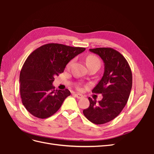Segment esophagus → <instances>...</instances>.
<instances>
[{
  "instance_id": "obj_1",
  "label": "esophagus",
  "mask_w": 154,
  "mask_h": 154,
  "mask_svg": "<svg viewBox=\"0 0 154 154\" xmlns=\"http://www.w3.org/2000/svg\"><path fill=\"white\" fill-rule=\"evenodd\" d=\"M75 96L77 97L78 99H81L83 97V96L80 94H75Z\"/></svg>"
}]
</instances>
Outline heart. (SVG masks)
Listing matches in <instances>:
<instances>
[{"label": "heart", "mask_w": 154, "mask_h": 154, "mask_svg": "<svg viewBox=\"0 0 154 154\" xmlns=\"http://www.w3.org/2000/svg\"><path fill=\"white\" fill-rule=\"evenodd\" d=\"M72 60L70 61L67 66V68H69L71 66V65L72 63ZM86 63L87 65V67H90V66H100V60L98 59V58L96 57V56L94 55H89L88 57H87L86 58Z\"/></svg>", "instance_id": "obj_1"}]
</instances>
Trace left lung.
<instances>
[{"label":"left lung","mask_w":154,"mask_h":154,"mask_svg":"<svg viewBox=\"0 0 154 154\" xmlns=\"http://www.w3.org/2000/svg\"><path fill=\"white\" fill-rule=\"evenodd\" d=\"M104 62V74L92 92L102 94L98 103L88 97L90 105L83 113L91 122L101 125L114 119L127 104L132 86V74L123 56L110 48L90 49Z\"/></svg>","instance_id":"8db88e82"}]
</instances>
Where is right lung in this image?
<instances>
[{
	"label": "right lung",
	"instance_id": "obj_1",
	"mask_svg": "<svg viewBox=\"0 0 154 154\" xmlns=\"http://www.w3.org/2000/svg\"><path fill=\"white\" fill-rule=\"evenodd\" d=\"M85 50L51 43L40 46L29 54L21 69L19 80L22 104L30 114L45 119L59 110L71 92L67 88L56 90L53 85L54 76L62 73L70 60Z\"/></svg>",
	"mask_w": 154,
	"mask_h": 154
}]
</instances>
